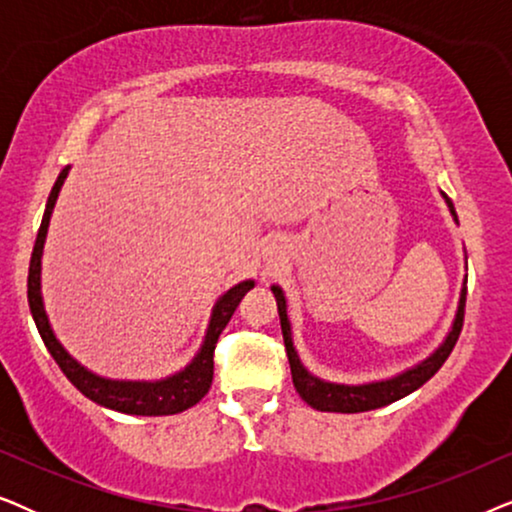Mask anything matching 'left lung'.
<instances>
[{
	"label": "left lung",
	"mask_w": 512,
	"mask_h": 512,
	"mask_svg": "<svg viewBox=\"0 0 512 512\" xmlns=\"http://www.w3.org/2000/svg\"><path fill=\"white\" fill-rule=\"evenodd\" d=\"M445 200L454 216V221H457V212H454L452 200L447 198V195H445ZM272 293H275V298H277V310H279V321H282L284 347H286V356H289L293 387H296L298 396L303 398L307 405H312L314 410H321V412H366V410L382 408V405H389V403L398 401V398L412 394V391L422 387L424 382H429L431 377L438 373L440 366L447 361V356L452 354L454 345H457L461 326H464L466 286L461 289L459 310H457V317H454L450 335H447L443 345H440L436 352L429 356V359L422 361L415 368L405 370V373H401V375L391 377V380L359 384V387H347V384H333V382L319 380V377L310 375L303 368V363H300L296 349H293V342H291V326H289V317H286L284 293L279 286H272Z\"/></svg>",
	"instance_id": "obj_1"
}]
</instances>
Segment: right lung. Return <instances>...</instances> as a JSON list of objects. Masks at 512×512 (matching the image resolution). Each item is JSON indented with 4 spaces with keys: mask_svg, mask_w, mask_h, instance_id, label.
Returning <instances> with one entry per match:
<instances>
[{
    "mask_svg": "<svg viewBox=\"0 0 512 512\" xmlns=\"http://www.w3.org/2000/svg\"><path fill=\"white\" fill-rule=\"evenodd\" d=\"M67 177V170L60 172L58 181H55L51 195H48L44 219H41L37 242H34L32 258H30V275H27V300H30V310L34 317V324L39 328L41 340L48 347V352L58 363L62 373L67 375V380L81 391L83 396L90 401L104 405V408L125 412V415H144V417H158V415H177L193 408L202 396L207 394L214 380V349L219 342V335L223 328L228 326L230 317H233L235 307L240 305L244 293L254 289V282H240L233 289L223 293L219 303L214 305L212 321H209L205 345L198 352V356L181 370V373L167 377V380L158 382H118V380H104V377L90 373L76 363L72 356L65 352V347L60 345L48 324L44 303H41V291H39V272H41V249H44L48 221H51V212L55 200H58L60 186Z\"/></svg>",
    "mask_w": 512,
    "mask_h": 512,
    "instance_id": "obj_1",
    "label": "right lung"
}]
</instances>
